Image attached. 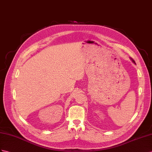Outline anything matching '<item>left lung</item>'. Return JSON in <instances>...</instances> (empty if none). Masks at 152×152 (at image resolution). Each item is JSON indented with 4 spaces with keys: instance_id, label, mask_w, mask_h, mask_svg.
Here are the masks:
<instances>
[{
    "instance_id": "obj_1",
    "label": "left lung",
    "mask_w": 152,
    "mask_h": 152,
    "mask_svg": "<svg viewBox=\"0 0 152 152\" xmlns=\"http://www.w3.org/2000/svg\"><path fill=\"white\" fill-rule=\"evenodd\" d=\"M130 59H131V60H132V61H133V62H134V64H135V61H134V60L133 59H132V58H130Z\"/></svg>"
}]
</instances>
